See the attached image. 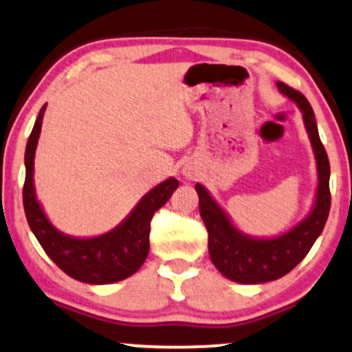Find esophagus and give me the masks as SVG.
<instances>
[{"instance_id":"obj_1","label":"esophagus","mask_w":352,"mask_h":352,"mask_svg":"<svg viewBox=\"0 0 352 352\" xmlns=\"http://www.w3.org/2000/svg\"><path fill=\"white\" fill-rule=\"evenodd\" d=\"M183 176H184V179L192 181L194 177H196L197 175H196V171H194L192 168H184V169H183Z\"/></svg>"}]
</instances>
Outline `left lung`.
<instances>
[{"label": "left lung", "instance_id": "left-lung-1", "mask_svg": "<svg viewBox=\"0 0 352 352\" xmlns=\"http://www.w3.org/2000/svg\"><path fill=\"white\" fill-rule=\"evenodd\" d=\"M280 94L296 103L303 115L313 155L316 160L318 184L315 202L308 216L301 219L287 232L274 237H255L242 232L219 202L210 196L206 186L196 183L199 210L209 234V255L212 263L226 278L235 283L258 285L274 282L292 272L307 257L316 239L323 232L329 208V161L318 133L316 118L311 105L300 92L283 82H276Z\"/></svg>", "mask_w": 352, "mask_h": 352}]
</instances>
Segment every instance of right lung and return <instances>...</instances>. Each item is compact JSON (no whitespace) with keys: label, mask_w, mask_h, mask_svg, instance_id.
I'll use <instances>...</instances> for the list:
<instances>
[{"label":"right lung","mask_w":352,"mask_h":352,"mask_svg":"<svg viewBox=\"0 0 352 352\" xmlns=\"http://www.w3.org/2000/svg\"><path fill=\"white\" fill-rule=\"evenodd\" d=\"M45 107L47 103L37 115L24 153L26 179L23 188V204L28 224L49 258L72 278L90 285H109L125 280L138 272L146 260L153 214L166 204L179 183L171 176L156 184L109 232L94 237H74L60 232L44 212L34 186V156Z\"/></svg>","instance_id":"right-lung-1"}]
</instances>
